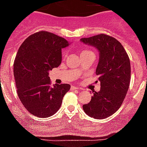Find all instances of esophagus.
<instances>
[{"instance_id":"obj_1","label":"esophagus","mask_w":147,"mask_h":147,"mask_svg":"<svg viewBox=\"0 0 147 147\" xmlns=\"http://www.w3.org/2000/svg\"><path fill=\"white\" fill-rule=\"evenodd\" d=\"M82 89L80 88V87H75V86H72L71 87V90H81Z\"/></svg>"}]
</instances>
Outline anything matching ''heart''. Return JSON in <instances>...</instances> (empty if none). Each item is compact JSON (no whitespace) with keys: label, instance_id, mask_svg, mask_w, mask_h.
I'll return each mask as SVG.
<instances>
[{"label":"heart","instance_id":"obj_1","mask_svg":"<svg viewBox=\"0 0 147 147\" xmlns=\"http://www.w3.org/2000/svg\"><path fill=\"white\" fill-rule=\"evenodd\" d=\"M87 52H89V51H87V50H83V51L82 52V53H87Z\"/></svg>","mask_w":147,"mask_h":147}]
</instances>
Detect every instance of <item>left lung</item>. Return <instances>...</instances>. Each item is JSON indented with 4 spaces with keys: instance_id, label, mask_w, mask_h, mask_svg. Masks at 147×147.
<instances>
[{
    "instance_id": "8db88e82",
    "label": "left lung",
    "mask_w": 147,
    "mask_h": 147,
    "mask_svg": "<svg viewBox=\"0 0 147 147\" xmlns=\"http://www.w3.org/2000/svg\"><path fill=\"white\" fill-rule=\"evenodd\" d=\"M80 42L95 47L99 52L96 74L100 81V90L93 92L84 112L94 119H105L119 109L126 97L131 78V65L122 45L115 38L105 35L82 38Z\"/></svg>"
}]
</instances>
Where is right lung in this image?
Here are the masks:
<instances>
[{"label": "right lung", "instance_id": "1", "mask_svg": "<svg viewBox=\"0 0 147 147\" xmlns=\"http://www.w3.org/2000/svg\"><path fill=\"white\" fill-rule=\"evenodd\" d=\"M69 42L47 31L30 35L22 43L13 65L18 95L26 109L38 117L46 118L57 112L68 84H50L49 71L62 62V49Z\"/></svg>", "mask_w": 147, "mask_h": 147}]
</instances>
